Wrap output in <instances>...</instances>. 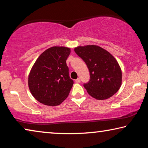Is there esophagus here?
<instances>
[{"mask_svg": "<svg viewBox=\"0 0 148 148\" xmlns=\"http://www.w3.org/2000/svg\"><path fill=\"white\" fill-rule=\"evenodd\" d=\"M75 82H76L77 84H79V83H80V79L79 78H77V79H76V80H75Z\"/></svg>", "mask_w": 148, "mask_h": 148, "instance_id": "esophagus-1", "label": "esophagus"}]
</instances>
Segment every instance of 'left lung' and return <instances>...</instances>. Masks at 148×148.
<instances>
[{
    "label": "left lung",
    "instance_id": "1",
    "mask_svg": "<svg viewBox=\"0 0 148 148\" xmlns=\"http://www.w3.org/2000/svg\"><path fill=\"white\" fill-rule=\"evenodd\" d=\"M74 51L84 60L90 73V80L84 86L92 97L105 100L116 93L121 86L122 72L114 57L95 45L78 46Z\"/></svg>",
    "mask_w": 148,
    "mask_h": 148
}]
</instances>
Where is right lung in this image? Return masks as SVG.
Masks as SVG:
<instances>
[{
	"instance_id": "add662e5",
	"label": "right lung",
	"mask_w": 148,
	"mask_h": 148,
	"mask_svg": "<svg viewBox=\"0 0 148 148\" xmlns=\"http://www.w3.org/2000/svg\"><path fill=\"white\" fill-rule=\"evenodd\" d=\"M69 47L53 46L44 51L30 71L28 85L34 99L50 106L61 104L69 96L74 82L66 61Z\"/></svg>"
}]
</instances>
